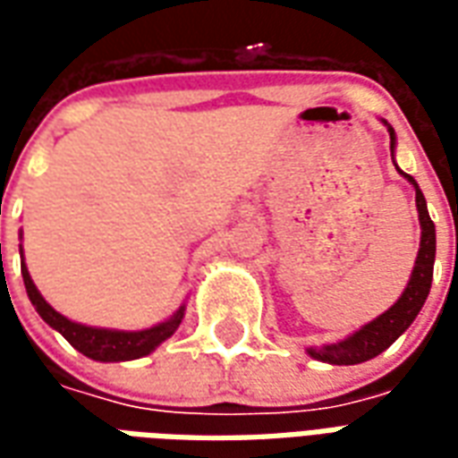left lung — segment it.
<instances>
[{"label": "left lung", "mask_w": 458, "mask_h": 458, "mask_svg": "<svg viewBox=\"0 0 458 458\" xmlns=\"http://www.w3.org/2000/svg\"><path fill=\"white\" fill-rule=\"evenodd\" d=\"M387 131H390V151H394V141L397 140H394V130L390 124H387ZM400 174L414 186V200H417L420 228H422L420 252H417V259H414L410 282H407V287H404V292L400 294V299L394 301L393 307L387 309L385 314H380L377 318H373L370 324H365L363 328H358L355 334H351L344 341H338V344L321 345V348H317V345L307 348V353L311 358H317V360H324V363L331 365H355L370 360V358L380 355L385 348H390L397 338L403 336L404 331L410 328V324L417 318V314L422 311L424 301H427V294L432 289L437 233H434V223L429 218V213H427V200H424L417 181L410 174H404V171H400Z\"/></svg>", "instance_id": "left-lung-1"}]
</instances>
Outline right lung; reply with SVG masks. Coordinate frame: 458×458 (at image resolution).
Wrapping results in <instances>:
<instances>
[{
	"mask_svg": "<svg viewBox=\"0 0 458 458\" xmlns=\"http://www.w3.org/2000/svg\"><path fill=\"white\" fill-rule=\"evenodd\" d=\"M19 252H21V245H19ZM21 258H24V252H21ZM21 277H24L26 294H29L31 304L38 311V317L44 318L48 327L55 328L68 344L73 345L75 351H81L83 355L93 358V360H100V363H120V360H134V358L149 355L157 345L174 336V331L179 328L183 311H186V307H179V311L174 317L161 321L157 327L144 328V331H114V328L85 327V324H75L71 318H65L64 314H58L41 297V292L36 289L34 279L26 269L24 259H21Z\"/></svg>",
	"mask_w": 458,
	"mask_h": 458,
	"instance_id": "right-lung-1",
	"label": "right lung"
}]
</instances>
